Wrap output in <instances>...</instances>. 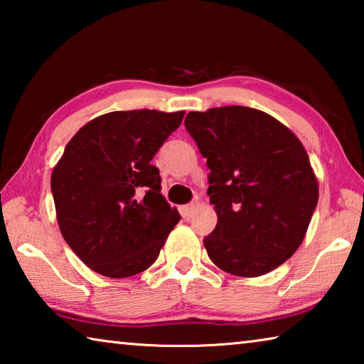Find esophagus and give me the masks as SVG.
Listing matches in <instances>:
<instances>
[{
	"mask_svg": "<svg viewBox=\"0 0 364 364\" xmlns=\"http://www.w3.org/2000/svg\"><path fill=\"white\" fill-rule=\"evenodd\" d=\"M197 207H199V202H191V204L183 207V215H184V217H186V218L193 217V213L197 210Z\"/></svg>",
	"mask_w": 364,
	"mask_h": 364,
	"instance_id": "obj_1",
	"label": "esophagus"
}]
</instances>
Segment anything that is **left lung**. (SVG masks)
I'll return each mask as SVG.
<instances>
[{
	"label": "left lung",
	"instance_id": "1",
	"mask_svg": "<svg viewBox=\"0 0 364 364\" xmlns=\"http://www.w3.org/2000/svg\"><path fill=\"white\" fill-rule=\"evenodd\" d=\"M207 159L217 226L204 239L226 273L255 278L294 255L318 204V180L300 139L274 117L244 106L189 112L184 120Z\"/></svg>",
	"mask_w": 364,
	"mask_h": 364
}]
</instances>
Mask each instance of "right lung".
<instances>
[{
	"mask_svg": "<svg viewBox=\"0 0 364 364\" xmlns=\"http://www.w3.org/2000/svg\"><path fill=\"white\" fill-rule=\"evenodd\" d=\"M183 117L117 110L86 123L65 146L51 175L59 230L96 273L119 279L147 269L180 221L151 160Z\"/></svg>",
	"mask_w": 364,
	"mask_h": 364,
	"instance_id": "obj_1",
	"label": "right lung"
}]
</instances>
